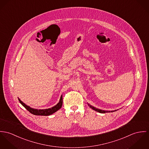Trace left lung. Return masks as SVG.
Instances as JSON below:
<instances>
[{"mask_svg": "<svg viewBox=\"0 0 149 149\" xmlns=\"http://www.w3.org/2000/svg\"><path fill=\"white\" fill-rule=\"evenodd\" d=\"M88 105L90 106V108H91L92 109H93L94 110H95V111H97V112H99L100 113H106L114 112V111H116V110H114V111H104V110H100V109H97V108H95V107H93V106L90 105L89 104H88Z\"/></svg>", "mask_w": 149, "mask_h": 149, "instance_id": "left-lung-1", "label": "left lung"}]
</instances>
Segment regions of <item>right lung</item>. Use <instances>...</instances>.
<instances>
[{
    "instance_id": "add662e5",
    "label": "right lung",
    "mask_w": 149,
    "mask_h": 149,
    "mask_svg": "<svg viewBox=\"0 0 149 149\" xmlns=\"http://www.w3.org/2000/svg\"><path fill=\"white\" fill-rule=\"evenodd\" d=\"M18 99H19V101L20 102V103L22 104V106H23L30 113H31V114H33V115H35V116H47L51 115V114H54V113H55L56 111H57L58 110H59L62 107V106L63 104L62 95H61L59 102L55 106L50 108V109H47L38 110V109H33V108L30 107V106H29L26 105L25 103H24L19 98H18Z\"/></svg>"
}]
</instances>
